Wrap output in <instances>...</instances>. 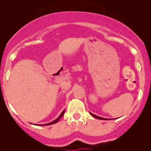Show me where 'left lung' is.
Wrapping results in <instances>:
<instances>
[{"label":"left lung","instance_id":"left-lung-1","mask_svg":"<svg viewBox=\"0 0 151 151\" xmlns=\"http://www.w3.org/2000/svg\"><path fill=\"white\" fill-rule=\"evenodd\" d=\"M90 114H91V116H93V117L96 118V119H103V120H105V119H105V118H102V117H100V116H96V115L93 114H91V113H90Z\"/></svg>","mask_w":151,"mask_h":151}]
</instances>
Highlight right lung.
<instances>
[{
  "mask_svg": "<svg viewBox=\"0 0 151 151\" xmlns=\"http://www.w3.org/2000/svg\"><path fill=\"white\" fill-rule=\"evenodd\" d=\"M64 112H65V110H63V112L61 113V114L60 115V116H58V117L57 118V119H55V120L52 121V122H49V123H47V124H44V125H53V124H55V123H57V122H58V121L60 120V118L62 117L63 116V114H64Z\"/></svg>",
  "mask_w": 151,
  "mask_h": 151,
  "instance_id": "obj_1",
  "label": "right lung"
}]
</instances>
